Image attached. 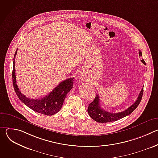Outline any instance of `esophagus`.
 Wrapping results in <instances>:
<instances>
[{
  "label": "esophagus",
  "instance_id": "esophagus-1",
  "mask_svg": "<svg viewBox=\"0 0 158 158\" xmlns=\"http://www.w3.org/2000/svg\"><path fill=\"white\" fill-rule=\"evenodd\" d=\"M79 77H80L81 78H83L84 76V75H83L82 74H81L79 75Z\"/></svg>",
  "mask_w": 158,
  "mask_h": 158
}]
</instances>
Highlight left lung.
<instances>
[{"instance_id":"left-lung-1","label":"left lung","mask_w":158,"mask_h":158,"mask_svg":"<svg viewBox=\"0 0 158 158\" xmlns=\"http://www.w3.org/2000/svg\"><path fill=\"white\" fill-rule=\"evenodd\" d=\"M139 55L140 57L142 56V52L139 50ZM141 60L144 64H146V62L144 60V59H142ZM143 94V88L141 91L136 102H135L129 107H128L126 110L120 112H118V113L109 112L104 110L103 109H102L100 106V103H99L100 99H99V94H97L94 100L91 103H90L89 105V107L87 108L88 114L93 119H94V121L98 123H110V122L118 121L119 119L123 118L124 117L128 116L137 108V107L138 106V105L139 104L141 101Z\"/></svg>"}]
</instances>
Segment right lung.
Here are the masks:
<instances>
[{"label":"right lung","mask_w":158,"mask_h":158,"mask_svg":"<svg viewBox=\"0 0 158 158\" xmlns=\"http://www.w3.org/2000/svg\"><path fill=\"white\" fill-rule=\"evenodd\" d=\"M16 50L14 57L12 82L14 91L19 99L27 107L39 112L40 114L47 116H52L59 112L63 105L64 101L67 94L73 88L74 77L67 79L61 82L56 87L52 92L45 97L40 99H30L22 94L16 84L15 69V57L17 54Z\"/></svg>","instance_id":"right-lung-1"}]
</instances>
